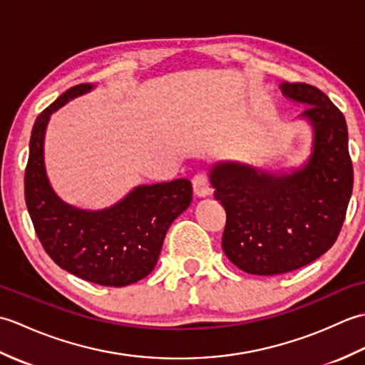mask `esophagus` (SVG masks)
<instances>
[{
  "label": "esophagus",
  "instance_id": "obj_1",
  "mask_svg": "<svg viewBox=\"0 0 365 365\" xmlns=\"http://www.w3.org/2000/svg\"><path fill=\"white\" fill-rule=\"evenodd\" d=\"M192 190H195L196 196L205 197L210 195V182H208V174L207 173H197L192 177Z\"/></svg>",
  "mask_w": 365,
  "mask_h": 365
}]
</instances>
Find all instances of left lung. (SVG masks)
<instances>
[{
	"instance_id": "1",
	"label": "left lung",
	"mask_w": 365,
	"mask_h": 365,
	"mask_svg": "<svg viewBox=\"0 0 365 365\" xmlns=\"http://www.w3.org/2000/svg\"><path fill=\"white\" fill-rule=\"evenodd\" d=\"M307 103L314 153L292 174L273 175L234 163L215 166L210 183L226 210L222 251L240 269L273 276L306 267L336 243L353 191V163L342 111L319 88L281 84Z\"/></svg>"
}]
</instances>
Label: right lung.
I'll return each instance as SVG.
<instances>
[{
	"mask_svg": "<svg viewBox=\"0 0 365 365\" xmlns=\"http://www.w3.org/2000/svg\"><path fill=\"white\" fill-rule=\"evenodd\" d=\"M89 89L91 84H76L37 115L25 169V200L36 234L56 265L84 281L123 287L153 269L166 232L188 208L192 191L187 178L143 185L100 212L78 210L54 195L43 166L46 122L53 111Z\"/></svg>",
	"mask_w": 365,
	"mask_h": 365,
	"instance_id": "add662e5",
	"label": "right lung"
}]
</instances>
